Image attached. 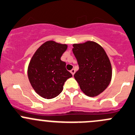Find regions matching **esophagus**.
Returning <instances> with one entry per match:
<instances>
[{
	"instance_id": "esophagus-1",
	"label": "esophagus",
	"mask_w": 135,
	"mask_h": 135,
	"mask_svg": "<svg viewBox=\"0 0 135 135\" xmlns=\"http://www.w3.org/2000/svg\"><path fill=\"white\" fill-rule=\"evenodd\" d=\"M70 72H71V74H72L73 75H74V74H75V70H74V69H72V70H71V71H70Z\"/></svg>"
}]
</instances>
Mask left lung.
<instances>
[{"label":"left lung","mask_w":135,"mask_h":135,"mask_svg":"<svg viewBox=\"0 0 135 135\" xmlns=\"http://www.w3.org/2000/svg\"><path fill=\"white\" fill-rule=\"evenodd\" d=\"M73 53L79 65L74 74L82 91L89 97L102 93L109 85L112 77L110 60L102 47L88 41L73 45Z\"/></svg>","instance_id":"8db88e82"}]
</instances>
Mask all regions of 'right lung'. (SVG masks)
Instances as JSON below:
<instances>
[{
  "mask_svg": "<svg viewBox=\"0 0 135 135\" xmlns=\"http://www.w3.org/2000/svg\"><path fill=\"white\" fill-rule=\"evenodd\" d=\"M66 44L47 41L38 48L28 65V76L33 89L41 97L52 99L64 89V85L72 75L65 68L61 57Z\"/></svg>",
  "mask_w": 135,
  "mask_h": 135,
  "instance_id": "right-lung-1",
  "label": "right lung"
}]
</instances>
